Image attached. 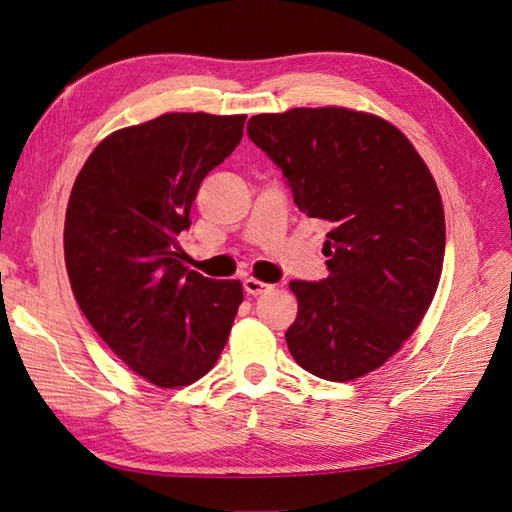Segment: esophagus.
<instances>
[{"label": "esophagus", "mask_w": 512, "mask_h": 512, "mask_svg": "<svg viewBox=\"0 0 512 512\" xmlns=\"http://www.w3.org/2000/svg\"><path fill=\"white\" fill-rule=\"evenodd\" d=\"M243 288H245V292H247V294H254V297H258V294L271 290L273 286H271V284H265V282H260V280H256V277H245V280H243Z\"/></svg>", "instance_id": "obj_1"}]
</instances>
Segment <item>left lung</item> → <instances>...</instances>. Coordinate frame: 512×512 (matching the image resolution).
I'll list each match as a JSON object with an SVG mask.
<instances>
[{
  "label": "left lung",
  "mask_w": 512,
  "mask_h": 512,
  "mask_svg": "<svg viewBox=\"0 0 512 512\" xmlns=\"http://www.w3.org/2000/svg\"><path fill=\"white\" fill-rule=\"evenodd\" d=\"M247 136L307 218L331 228L329 277L290 282L292 359L331 382L382 367L421 324L442 273L444 209L427 164L393 123L342 106L254 115Z\"/></svg>",
  "instance_id": "obj_1"
}]
</instances>
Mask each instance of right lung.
Instances as JSON below:
<instances>
[{
	"label": "right lung",
	"instance_id": "right-lung-1",
	"mask_svg": "<svg viewBox=\"0 0 512 512\" xmlns=\"http://www.w3.org/2000/svg\"><path fill=\"white\" fill-rule=\"evenodd\" d=\"M245 115L166 113L108 134L91 151L66 209L74 299L119 359L160 389L203 378L243 301L239 280L183 265L200 183L241 143Z\"/></svg>",
	"mask_w": 512,
	"mask_h": 512
}]
</instances>
